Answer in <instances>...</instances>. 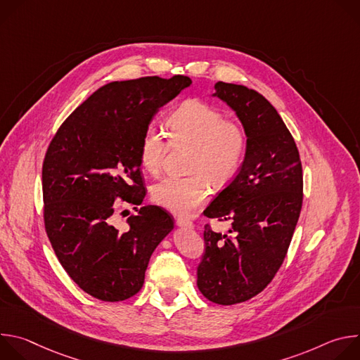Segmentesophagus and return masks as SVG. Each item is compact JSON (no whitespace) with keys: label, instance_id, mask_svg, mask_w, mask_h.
<instances>
[{"label":"esophagus","instance_id":"obj_1","mask_svg":"<svg viewBox=\"0 0 360 360\" xmlns=\"http://www.w3.org/2000/svg\"><path fill=\"white\" fill-rule=\"evenodd\" d=\"M176 225L179 228H182V229H192L193 228V224L191 221H188V219H184V218L176 219Z\"/></svg>","mask_w":360,"mask_h":360}]
</instances>
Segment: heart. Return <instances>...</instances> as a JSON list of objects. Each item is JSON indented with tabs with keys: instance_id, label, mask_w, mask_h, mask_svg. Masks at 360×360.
<instances>
[{
	"instance_id": "1",
	"label": "heart",
	"mask_w": 360,
	"mask_h": 360,
	"mask_svg": "<svg viewBox=\"0 0 360 360\" xmlns=\"http://www.w3.org/2000/svg\"><path fill=\"white\" fill-rule=\"evenodd\" d=\"M167 127L174 145L192 146L189 176H167L150 189L152 199L175 215H192L210 195L208 179L214 185H225L239 171L245 150L243 128L214 107L200 101H186L168 118ZM167 153L164 135L148 127L141 136L138 157L141 167L149 174H158Z\"/></svg>"
}]
</instances>
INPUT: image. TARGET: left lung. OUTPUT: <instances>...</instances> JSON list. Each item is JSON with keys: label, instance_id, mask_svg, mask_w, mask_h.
Masks as SVG:
<instances>
[{"label": "left lung", "instance_id": "obj_1", "mask_svg": "<svg viewBox=\"0 0 360 360\" xmlns=\"http://www.w3.org/2000/svg\"><path fill=\"white\" fill-rule=\"evenodd\" d=\"M212 96L240 121L246 150L238 175L203 211L231 221L232 235L205 226L198 288L211 302L235 304L262 292L285 259L302 208V164L289 129L259 92L219 81Z\"/></svg>", "mask_w": 360, "mask_h": 360}]
</instances>
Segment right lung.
Listing matches in <instances>:
<instances>
[{"label":"right lung","mask_w":360,"mask_h":360,"mask_svg":"<svg viewBox=\"0 0 360 360\" xmlns=\"http://www.w3.org/2000/svg\"><path fill=\"white\" fill-rule=\"evenodd\" d=\"M191 78L145 77L101 86L65 120L42 167L44 221L57 258L88 295L125 300L143 285L150 255L172 232L160 207H142L128 229L111 224L114 200L141 205L139 141L158 111Z\"/></svg>","instance_id":"obj_1"}]
</instances>
